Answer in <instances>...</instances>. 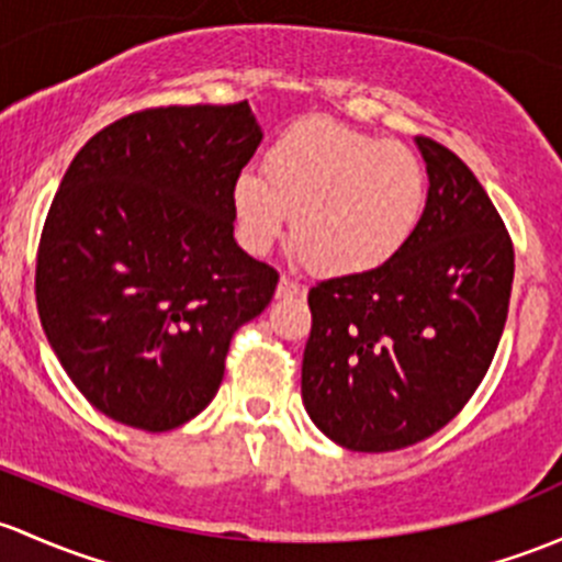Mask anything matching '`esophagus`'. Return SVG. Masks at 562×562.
Here are the masks:
<instances>
[{
    "mask_svg": "<svg viewBox=\"0 0 562 562\" xmlns=\"http://www.w3.org/2000/svg\"><path fill=\"white\" fill-rule=\"evenodd\" d=\"M304 293V285H301L299 280H293V277L282 274L280 277V285H277V299H293V296H301Z\"/></svg>",
    "mask_w": 562,
    "mask_h": 562,
    "instance_id": "34e87169",
    "label": "esophagus"
}]
</instances>
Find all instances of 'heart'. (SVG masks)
I'll list each match as a JSON object with an SVG mask.
<instances>
[{"instance_id":"1","label":"heart","mask_w":562,"mask_h":562,"mask_svg":"<svg viewBox=\"0 0 562 562\" xmlns=\"http://www.w3.org/2000/svg\"><path fill=\"white\" fill-rule=\"evenodd\" d=\"M232 204L250 252H269L296 215V247L306 261L326 274H360L387 263L415 234L425 169L401 142L304 121L271 145L266 175H236Z\"/></svg>"}]
</instances>
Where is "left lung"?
<instances>
[{
    "mask_svg": "<svg viewBox=\"0 0 562 562\" xmlns=\"http://www.w3.org/2000/svg\"><path fill=\"white\" fill-rule=\"evenodd\" d=\"M428 202L387 263L310 291L301 398L312 423L352 452L428 439L469 404L498 350L515 247L474 172L417 137Z\"/></svg>",
    "mask_w": 562,
    "mask_h": 562,
    "instance_id": "left-lung-1",
    "label": "left lung"
}]
</instances>
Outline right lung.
<instances>
[{
	"label": "right lung",
	"mask_w": 562,
	"mask_h": 562,
	"mask_svg": "<svg viewBox=\"0 0 562 562\" xmlns=\"http://www.w3.org/2000/svg\"><path fill=\"white\" fill-rule=\"evenodd\" d=\"M250 104L150 108L69 164L37 250V312L69 380L115 423L172 430L215 398L234 330L280 274L234 239Z\"/></svg>",
	"instance_id": "obj_1"
}]
</instances>
